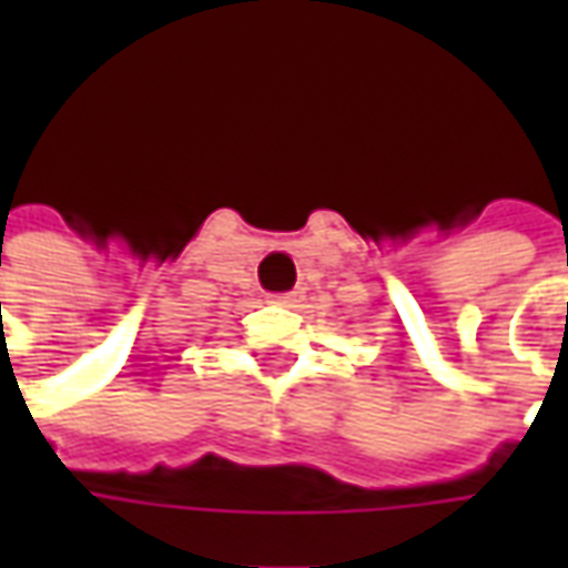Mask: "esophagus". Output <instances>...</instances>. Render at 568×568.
Listing matches in <instances>:
<instances>
[{
	"mask_svg": "<svg viewBox=\"0 0 568 568\" xmlns=\"http://www.w3.org/2000/svg\"><path fill=\"white\" fill-rule=\"evenodd\" d=\"M297 297V292H283V295H271L273 304H292Z\"/></svg>",
	"mask_w": 568,
	"mask_h": 568,
	"instance_id": "1",
	"label": "esophagus"
}]
</instances>
